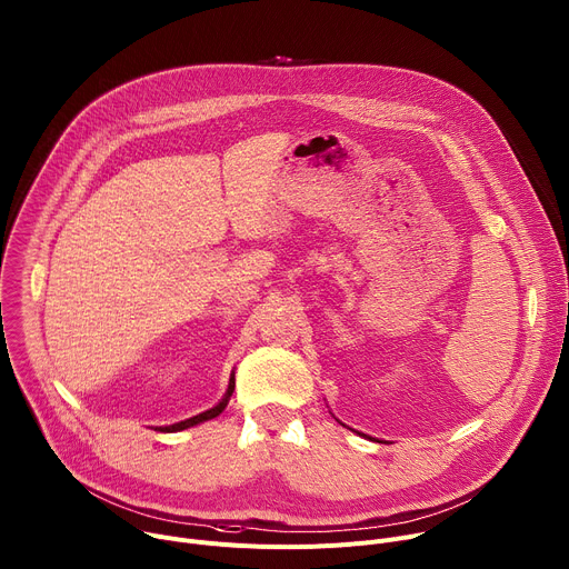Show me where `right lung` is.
Listing matches in <instances>:
<instances>
[{
    "label": "right lung",
    "instance_id": "1",
    "mask_svg": "<svg viewBox=\"0 0 569 569\" xmlns=\"http://www.w3.org/2000/svg\"><path fill=\"white\" fill-rule=\"evenodd\" d=\"M233 376H231V380H229V389H227V393H224V398L216 405V408H211V410H207V412H202V415H198V417H191V419H187V421H180V423H173V426H169V428H159V430H164V432H178V430H187V428H191V426H198V423H202V421H209V419H213V417H218L224 408H227V402H229V396L233 393Z\"/></svg>",
    "mask_w": 569,
    "mask_h": 569
}]
</instances>
